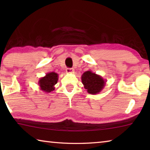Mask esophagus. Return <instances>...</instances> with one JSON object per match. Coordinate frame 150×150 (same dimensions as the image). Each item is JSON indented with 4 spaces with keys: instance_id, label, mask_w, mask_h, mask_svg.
Instances as JSON below:
<instances>
[{
    "instance_id": "34e87169",
    "label": "esophagus",
    "mask_w": 150,
    "mask_h": 150,
    "mask_svg": "<svg viewBox=\"0 0 150 150\" xmlns=\"http://www.w3.org/2000/svg\"><path fill=\"white\" fill-rule=\"evenodd\" d=\"M73 71H74V69H73V68H67V69H66V72L67 73H73Z\"/></svg>"
}]
</instances>
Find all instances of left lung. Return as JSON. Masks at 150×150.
I'll list each match as a JSON object with an SVG mask.
<instances>
[{
    "label": "left lung",
    "instance_id": "obj_1",
    "mask_svg": "<svg viewBox=\"0 0 150 150\" xmlns=\"http://www.w3.org/2000/svg\"><path fill=\"white\" fill-rule=\"evenodd\" d=\"M81 81L87 93L91 95L99 93L105 87L106 82L100 75L93 73L91 70L83 73L81 75Z\"/></svg>",
    "mask_w": 150,
    "mask_h": 150
}]
</instances>
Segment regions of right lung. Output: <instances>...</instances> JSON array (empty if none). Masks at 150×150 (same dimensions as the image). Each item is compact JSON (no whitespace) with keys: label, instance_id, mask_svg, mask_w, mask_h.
<instances>
[{"label":"right lung","instance_id":"obj_1","mask_svg":"<svg viewBox=\"0 0 150 150\" xmlns=\"http://www.w3.org/2000/svg\"><path fill=\"white\" fill-rule=\"evenodd\" d=\"M58 74L55 72L47 73L38 81L40 90L45 93H51L55 90V85L58 81Z\"/></svg>","mask_w":150,"mask_h":150}]
</instances>
